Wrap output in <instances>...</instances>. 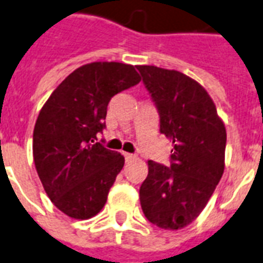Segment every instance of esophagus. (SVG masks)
<instances>
[{"label": "esophagus", "mask_w": 263, "mask_h": 263, "mask_svg": "<svg viewBox=\"0 0 263 263\" xmlns=\"http://www.w3.org/2000/svg\"><path fill=\"white\" fill-rule=\"evenodd\" d=\"M123 156H125L126 162H130V160H133L136 158V155L129 154V152H123Z\"/></svg>", "instance_id": "34e87169"}]
</instances>
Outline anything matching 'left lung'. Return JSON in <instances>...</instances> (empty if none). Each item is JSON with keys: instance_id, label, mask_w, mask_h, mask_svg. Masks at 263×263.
<instances>
[{"instance_id": "1", "label": "left lung", "mask_w": 263, "mask_h": 263, "mask_svg": "<svg viewBox=\"0 0 263 263\" xmlns=\"http://www.w3.org/2000/svg\"><path fill=\"white\" fill-rule=\"evenodd\" d=\"M159 112L160 133L173 141L170 166L148 160L140 186L146 219L177 231L199 217L225 167L227 130L201 85L176 70L137 66Z\"/></svg>"}]
</instances>
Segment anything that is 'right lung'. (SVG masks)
<instances>
[{
  "mask_svg": "<svg viewBox=\"0 0 263 263\" xmlns=\"http://www.w3.org/2000/svg\"><path fill=\"white\" fill-rule=\"evenodd\" d=\"M140 81L130 64H85L41 109L32 134L36 173L52 203L71 218H91L105 204L125 158L97 142V134L105 127L109 100Z\"/></svg>",
  "mask_w": 263,
  "mask_h": 263,
  "instance_id": "obj_1",
  "label": "right lung"
}]
</instances>
